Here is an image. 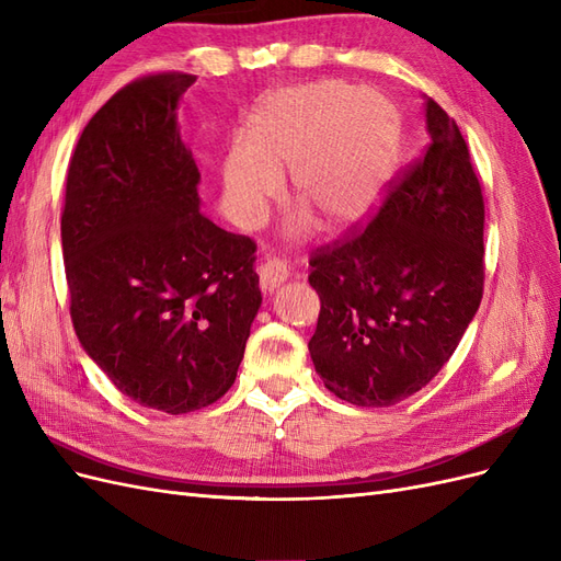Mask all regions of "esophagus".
<instances>
[{"label": "esophagus", "mask_w": 561, "mask_h": 561, "mask_svg": "<svg viewBox=\"0 0 561 561\" xmlns=\"http://www.w3.org/2000/svg\"><path fill=\"white\" fill-rule=\"evenodd\" d=\"M257 274H260V287H262V290L271 293V290H276L280 283L287 280V276H290V271H287V264L280 262V260H266L264 264H260Z\"/></svg>", "instance_id": "34e87169"}]
</instances>
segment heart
Returning a JSON list of instances; mask_svg holds the SVG:
<instances>
[{"label":"heart","instance_id":"b5f03b06","mask_svg":"<svg viewBox=\"0 0 561 561\" xmlns=\"http://www.w3.org/2000/svg\"><path fill=\"white\" fill-rule=\"evenodd\" d=\"M396 149V122L375 93L320 79L262 98L245 138L229 142L219 175L233 222L254 229L283 194L325 227H346L377 198ZM299 217V229L307 227Z\"/></svg>","mask_w":561,"mask_h":561}]
</instances>
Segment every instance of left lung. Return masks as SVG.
Masks as SVG:
<instances>
[{
	"label": "left lung",
	"mask_w": 561,
	"mask_h": 561,
	"mask_svg": "<svg viewBox=\"0 0 561 561\" xmlns=\"http://www.w3.org/2000/svg\"><path fill=\"white\" fill-rule=\"evenodd\" d=\"M428 147L388 182L365 227L311 252L309 342L322 383L351 404L414 396L451 358L484 293V196L454 118L426 98Z\"/></svg>",
	"instance_id": "obj_1"
}]
</instances>
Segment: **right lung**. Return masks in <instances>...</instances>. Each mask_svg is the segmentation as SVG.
<instances>
[{
  "mask_svg": "<svg viewBox=\"0 0 561 561\" xmlns=\"http://www.w3.org/2000/svg\"><path fill=\"white\" fill-rule=\"evenodd\" d=\"M194 81L140 77L91 116L60 217L83 351L124 396L165 414L227 393L262 304L257 245L198 210L201 173L175 122Z\"/></svg>",
  "mask_w": 561,
  "mask_h": 561,
  "instance_id": "right-lung-1",
  "label": "right lung"
}]
</instances>
